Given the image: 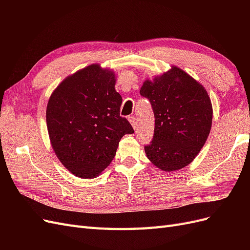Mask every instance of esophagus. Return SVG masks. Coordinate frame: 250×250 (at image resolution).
Returning <instances> with one entry per match:
<instances>
[{
  "instance_id": "obj_1",
  "label": "esophagus",
  "mask_w": 250,
  "mask_h": 250,
  "mask_svg": "<svg viewBox=\"0 0 250 250\" xmlns=\"http://www.w3.org/2000/svg\"><path fill=\"white\" fill-rule=\"evenodd\" d=\"M129 122L131 123V125H132V127L134 128V129H135V128H138V121L133 116L129 117Z\"/></svg>"
}]
</instances>
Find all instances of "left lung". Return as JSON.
<instances>
[{
    "instance_id": "left-lung-1",
    "label": "left lung",
    "mask_w": 250,
    "mask_h": 250,
    "mask_svg": "<svg viewBox=\"0 0 250 250\" xmlns=\"http://www.w3.org/2000/svg\"><path fill=\"white\" fill-rule=\"evenodd\" d=\"M140 94L150 101L155 118L153 139L145 146L147 157L166 172L183 169L200 152L210 131L213 107L206 88L172 66L144 82Z\"/></svg>"
}]
</instances>
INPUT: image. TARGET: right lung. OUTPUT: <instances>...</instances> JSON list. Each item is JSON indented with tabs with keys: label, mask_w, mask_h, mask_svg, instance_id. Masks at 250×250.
Here are the masks:
<instances>
[{
	"label": "right lung",
	"mask_w": 250,
	"mask_h": 250,
	"mask_svg": "<svg viewBox=\"0 0 250 250\" xmlns=\"http://www.w3.org/2000/svg\"><path fill=\"white\" fill-rule=\"evenodd\" d=\"M115 83V73L92 64L66 77L49 99L46 117L53 150L78 177L99 175L123 135L134 132L120 116L122 97Z\"/></svg>",
	"instance_id": "add662e5"
}]
</instances>
